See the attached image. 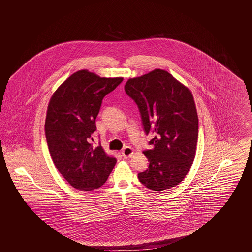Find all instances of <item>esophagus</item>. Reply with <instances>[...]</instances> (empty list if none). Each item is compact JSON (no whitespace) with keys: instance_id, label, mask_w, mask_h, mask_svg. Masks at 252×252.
Masks as SVG:
<instances>
[{"instance_id":"esophagus-1","label":"esophagus","mask_w":252,"mask_h":252,"mask_svg":"<svg viewBox=\"0 0 252 252\" xmlns=\"http://www.w3.org/2000/svg\"><path fill=\"white\" fill-rule=\"evenodd\" d=\"M133 149L130 146H126L123 150H122V156L124 158H129L133 155Z\"/></svg>"}]
</instances>
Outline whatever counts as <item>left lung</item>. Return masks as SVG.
Returning a JSON list of instances; mask_svg holds the SVG:
<instances>
[{"mask_svg":"<svg viewBox=\"0 0 252 252\" xmlns=\"http://www.w3.org/2000/svg\"><path fill=\"white\" fill-rule=\"evenodd\" d=\"M126 94L139 108L145 135L144 150L149 165L138 174L148 189L161 192L178 185L192 166L198 136V117L192 94L169 72L156 69L130 78Z\"/></svg>","mask_w":252,"mask_h":252,"instance_id":"obj_1","label":"left lung"}]
</instances>
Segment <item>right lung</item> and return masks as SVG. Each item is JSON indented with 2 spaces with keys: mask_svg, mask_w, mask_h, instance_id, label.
Listing matches in <instances>:
<instances>
[{
  "mask_svg": "<svg viewBox=\"0 0 252 252\" xmlns=\"http://www.w3.org/2000/svg\"><path fill=\"white\" fill-rule=\"evenodd\" d=\"M123 81L82 70L66 79L52 96L45 136L55 166L72 187L93 191L101 187L116 163L101 144H92L104 97Z\"/></svg>",
  "mask_w": 252,
  "mask_h": 252,
  "instance_id": "add662e5",
  "label": "right lung"
}]
</instances>
